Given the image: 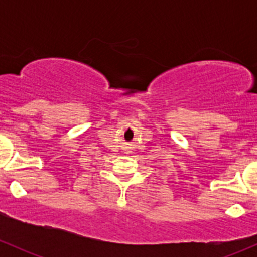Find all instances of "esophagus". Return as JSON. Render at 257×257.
Here are the masks:
<instances>
[{
	"mask_svg": "<svg viewBox=\"0 0 257 257\" xmlns=\"http://www.w3.org/2000/svg\"><path fill=\"white\" fill-rule=\"evenodd\" d=\"M125 152V154H129V150H124Z\"/></svg>",
	"mask_w": 257,
	"mask_h": 257,
	"instance_id": "1",
	"label": "esophagus"
}]
</instances>
